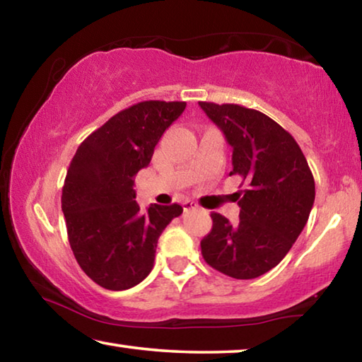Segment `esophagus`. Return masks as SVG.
<instances>
[{
	"label": "esophagus",
	"mask_w": 362,
	"mask_h": 362,
	"mask_svg": "<svg viewBox=\"0 0 362 362\" xmlns=\"http://www.w3.org/2000/svg\"><path fill=\"white\" fill-rule=\"evenodd\" d=\"M182 206H183V211H185V212H187V211H189V209H194V207H198V204L193 203V201H189V199L183 201Z\"/></svg>",
	"instance_id": "1"
}]
</instances>
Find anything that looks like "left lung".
Returning <instances> with one entry per match:
<instances>
[{"mask_svg":"<svg viewBox=\"0 0 362 362\" xmlns=\"http://www.w3.org/2000/svg\"><path fill=\"white\" fill-rule=\"evenodd\" d=\"M199 107L233 146L230 175H240L246 185L236 193L240 222L212 212L201 254L226 276L259 278L284 259L308 222L313 174L296 139L269 116L236 103Z\"/></svg>","mask_w":362,"mask_h":362,"instance_id":"left-lung-1","label":"left lung"}]
</instances>
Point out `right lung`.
<instances>
[{
  "label": "right lung",
  "mask_w": 362,
  "mask_h": 362,
  "mask_svg": "<svg viewBox=\"0 0 362 362\" xmlns=\"http://www.w3.org/2000/svg\"><path fill=\"white\" fill-rule=\"evenodd\" d=\"M187 102L145 100L112 116L78 146L62 188L73 255L108 291H126L148 276L158 238L180 204H151L140 212L134 177L151 161L164 131Z\"/></svg>",
  "instance_id": "add662e5"
}]
</instances>
